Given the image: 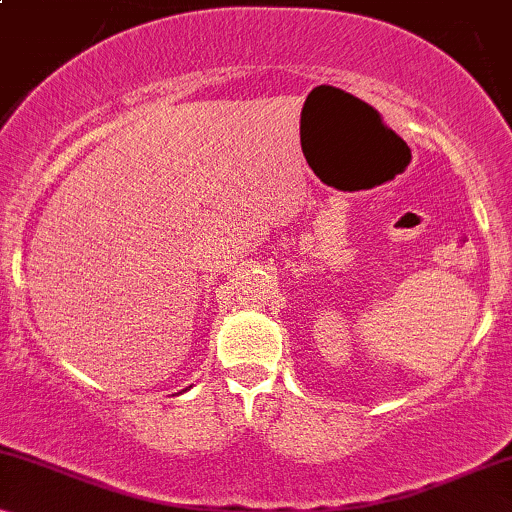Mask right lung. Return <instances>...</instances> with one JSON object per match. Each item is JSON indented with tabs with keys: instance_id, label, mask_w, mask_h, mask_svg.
<instances>
[{
	"instance_id": "obj_1",
	"label": "right lung",
	"mask_w": 512,
	"mask_h": 512,
	"mask_svg": "<svg viewBox=\"0 0 512 512\" xmlns=\"http://www.w3.org/2000/svg\"><path fill=\"white\" fill-rule=\"evenodd\" d=\"M188 389H191V387H188ZM184 391H186V389H184Z\"/></svg>"
}]
</instances>
